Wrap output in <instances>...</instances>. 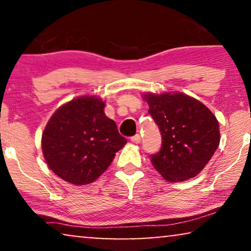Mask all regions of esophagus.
<instances>
[{
  "instance_id": "1",
  "label": "esophagus",
  "mask_w": 251,
  "mask_h": 251,
  "mask_svg": "<svg viewBox=\"0 0 251 251\" xmlns=\"http://www.w3.org/2000/svg\"><path fill=\"white\" fill-rule=\"evenodd\" d=\"M131 142L133 143V144H138V143H140V136L139 135H135L133 137H131Z\"/></svg>"
}]
</instances>
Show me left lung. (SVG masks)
<instances>
[{
  "instance_id": "obj_1",
  "label": "left lung",
  "mask_w": 251,
  "mask_h": 251,
  "mask_svg": "<svg viewBox=\"0 0 251 251\" xmlns=\"http://www.w3.org/2000/svg\"><path fill=\"white\" fill-rule=\"evenodd\" d=\"M159 126L162 145L151 162L168 181L187 180L201 173L221 140L219 123L207 106L183 92L143 96Z\"/></svg>"
}]
</instances>
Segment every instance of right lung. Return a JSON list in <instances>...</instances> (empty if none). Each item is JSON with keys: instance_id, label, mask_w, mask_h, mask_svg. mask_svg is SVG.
<instances>
[{"instance_id": "1", "label": "right lung", "mask_w": 251, "mask_h": 251, "mask_svg": "<svg viewBox=\"0 0 251 251\" xmlns=\"http://www.w3.org/2000/svg\"><path fill=\"white\" fill-rule=\"evenodd\" d=\"M105 102L81 96L60 106L42 133V152L51 170L73 185L95 181L126 144L116 123L104 113Z\"/></svg>"}]
</instances>
